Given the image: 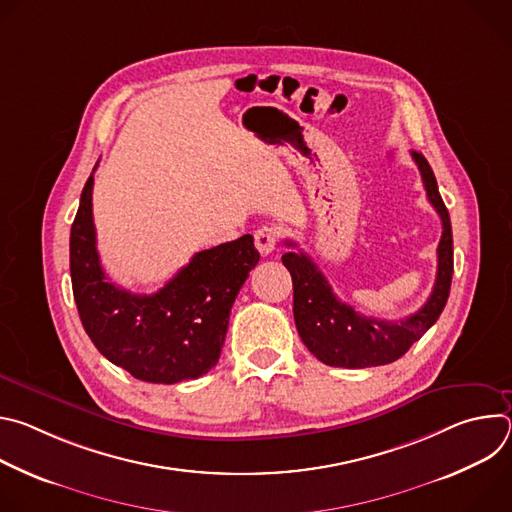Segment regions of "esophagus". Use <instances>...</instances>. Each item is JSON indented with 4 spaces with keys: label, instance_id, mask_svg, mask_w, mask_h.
<instances>
[{
    "label": "esophagus",
    "instance_id": "esophagus-1",
    "mask_svg": "<svg viewBox=\"0 0 512 512\" xmlns=\"http://www.w3.org/2000/svg\"><path fill=\"white\" fill-rule=\"evenodd\" d=\"M255 239V247L261 255H269L275 251L277 247V241H279V231L273 229V227H261L255 231L253 235Z\"/></svg>",
    "mask_w": 512,
    "mask_h": 512
}]
</instances>
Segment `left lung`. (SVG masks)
Returning a JSON list of instances; mask_svg holds the SVG:
<instances>
[{
    "label": "left lung",
    "instance_id": "8db88e82",
    "mask_svg": "<svg viewBox=\"0 0 512 512\" xmlns=\"http://www.w3.org/2000/svg\"><path fill=\"white\" fill-rule=\"evenodd\" d=\"M425 186V194L442 218V239L437 245V275L427 302L403 320H377L354 312L352 306L340 302L330 283L304 253L289 251L281 263L294 281V320L308 350L330 367L367 369L381 367L401 358L413 342H417L446 308L452 273H454V241L448 208L437 190V182L427 160L411 152ZM287 247L296 243L287 241Z\"/></svg>",
    "mask_w": 512,
    "mask_h": 512
}]
</instances>
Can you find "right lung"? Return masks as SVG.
<instances>
[{
    "label": "right lung",
    "mask_w": 512,
    "mask_h": 512,
    "mask_svg": "<svg viewBox=\"0 0 512 512\" xmlns=\"http://www.w3.org/2000/svg\"><path fill=\"white\" fill-rule=\"evenodd\" d=\"M259 251L251 235L196 253L162 289L137 296L101 267L93 223V174L70 229V279L85 332L131 377L174 385L206 375L221 356L229 314Z\"/></svg>",
    "instance_id": "1"
}]
</instances>
